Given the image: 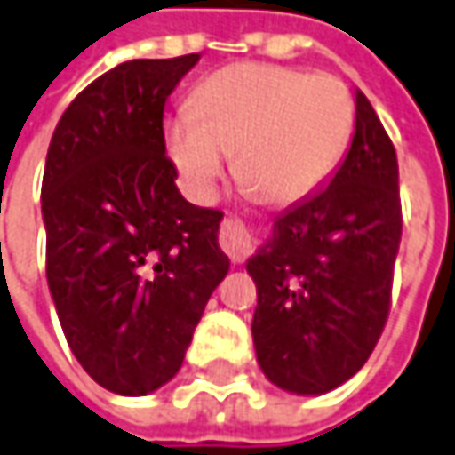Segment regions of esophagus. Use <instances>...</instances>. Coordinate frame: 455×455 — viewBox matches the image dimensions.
<instances>
[{"mask_svg": "<svg viewBox=\"0 0 455 455\" xmlns=\"http://www.w3.org/2000/svg\"><path fill=\"white\" fill-rule=\"evenodd\" d=\"M219 239H221V249L228 253V259L234 264H241L253 249L251 234H249V228L243 227V221H239V219H224Z\"/></svg>", "mask_w": 455, "mask_h": 455, "instance_id": "34e87169", "label": "esophagus"}]
</instances>
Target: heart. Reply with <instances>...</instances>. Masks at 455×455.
Returning <instances> with one entry per match:
<instances>
[{
  "label": "heart",
  "instance_id": "1",
  "mask_svg": "<svg viewBox=\"0 0 455 455\" xmlns=\"http://www.w3.org/2000/svg\"><path fill=\"white\" fill-rule=\"evenodd\" d=\"M354 99L329 74L243 61L212 74L194 104L166 126L181 187L206 204L234 156V172L267 204L314 194L341 162L354 132Z\"/></svg>",
  "mask_w": 455,
  "mask_h": 455
}]
</instances>
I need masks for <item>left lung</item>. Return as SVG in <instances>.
Instances as JSON below:
<instances>
[{
  "label": "left lung",
  "instance_id": "1",
  "mask_svg": "<svg viewBox=\"0 0 455 455\" xmlns=\"http://www.w3.org/2000/svg\"><path fill=\"white\" fill-rule=\"evenodd\" d=\"M351 147L326 184L274 219L246 261L256 361L289 394L321 396L369 361L388 318L401 241L398 162L363 92Z\"/></svg>",
  "mask_w": 455,
  "mask_h": 455
}]
</instances>
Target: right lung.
Listing matches in <instances>:
<instances>
[{
	"instance_id": "right-lung-1",
	"label": "right lung",
	"mask_w": 455,
	"mask_h": 455,
	"mask_svg": "<svg viewBox=\"0 0 455 455\" xmlns=\"http://www.w3.org/2000/svg\"><path fill=\"white\" fill-rule=\"evenodd\" d=\"M199 54L134 59L61 114L46 151V281L67 344L111 394L147 396L181 369L228 274L221 212L188 204L166 159L164 107Z\"/></svg>"
}]
</instances>
